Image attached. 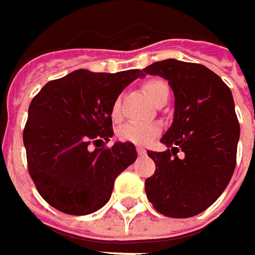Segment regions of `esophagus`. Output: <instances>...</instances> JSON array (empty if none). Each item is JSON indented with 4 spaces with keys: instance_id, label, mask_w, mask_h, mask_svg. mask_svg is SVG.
I'll return each mask as SVG.
<instances>
[{
    "instance_id": "obj_1",
    "label": "esophagus",
    "mask_w": 255,
    "mask_h": 255,
    "mask_svg": "<svg viewBox=\"0 0 255 255\" xmlns=\"http://www.w3.org/2000/svg\"><path fill=\"white\" fill-rule=\"evenodd\" d=\"M136 150H137V154H140V156H144V154H146V150L143 149L142 146H137Z\"/></svg>"
}]
</instances>
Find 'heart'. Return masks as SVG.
Listing matches in <instances>:
<instances>
[{
    "label": "heart",
    "mask_w": 255,
    "mask_h": 255,
    "mask_svg": "<svg viewBox=\"0 0 255 255\" xmlns=\"http://www.w3.org/2000/svg\"><path fill=\"white\" fill-rule=\"evenodd\" d=\"M143 91L150 98L153 103H160L169 99V85L162 79H149L143 84ZM111 118L113 122L122 119L121 99L115 98L111 106ZM160 133V128L156 123H126L119 129L118 136L123 142H130L134 144H147Z\"/></svg>",
    "instance_id": "obj_1"
}]
</instances>
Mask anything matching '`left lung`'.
Masks as SVG:
<instances>
[{"mask_svg":"<svg viewBox=\"0 0 255 255\" xmlns=\"http://www.w3.org/2000/svg\"><path fill=\"white\" fill-rule=\"evenodd\" d=\"M143 72L167 79L174 92L173 123L160 140L167 150H147L156 170L144 190L163 216L193 217L220 197L236 169L240 125L233 95L204 65L166 59Z\"/></svg>","mask_w":255,"mask_h":255,"instance_id":"8db88e82","label":"left lung"}]
</instances>
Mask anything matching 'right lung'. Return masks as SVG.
Here are the masks:
<instances>
[{"label":"right lung","instance_id":"1","mask_svg":"<svg viewBox=\"0 0 255 255\" xmlns=\"http://www.w3.org/2000/svg\"><path fill=\"white\" fill-rule=\"evenodd\" d=\"M139 76H144L140 69H78L49 81L34 96L22 136L28 171L56 210L72 216L99 210L111 199L116 177L136 160L133 143L101 144L113 134V99Z\"/></svg>","mask_w":255,"mask_h":255}]
</instances>
